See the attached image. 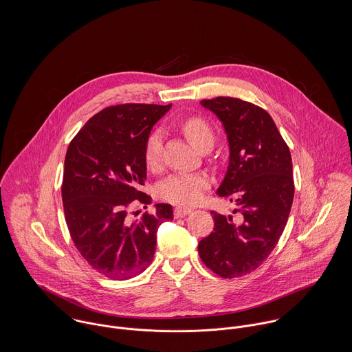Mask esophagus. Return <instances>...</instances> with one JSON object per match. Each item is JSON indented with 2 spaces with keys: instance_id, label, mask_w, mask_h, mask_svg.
Returning <instances> with one entry per match:
<instances>
[{
  "instance_id": "esophagus-1",
  "label": "esophagus",
  "mask_w": 352,
  "mask_h": 352,
  "mask_svg": "<svg viewBox=\"0 0 352 352\" xmlns=\"http://www.w3.org/2000/svg\"><path fill=\"white\" fill-rule=\"evenodd\" d=\"M192 210L191 208H187V207H176L173 214H175V218H183L186 215H188Z\"/></svg>"
}]
</instances>
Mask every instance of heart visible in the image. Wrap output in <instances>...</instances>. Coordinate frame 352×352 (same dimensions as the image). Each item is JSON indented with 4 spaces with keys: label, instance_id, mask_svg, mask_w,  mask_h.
I'll list each match as a JSON object with an SVG mask.
<instances>
[{
    "label": "heart",
    "instance_id": "heart-1",
    "mask_svg": "<svg viewBox=\"0 0 352 352\" xmlns=\"http://www.w3.org/2000/svg\"><path fill=\"white\" fill-rule=\"evenodd\" d=\"M183 131L199 151L211 149L214 145V130L211 124L203 118H188L183 123ZM161 148L162 133L161 130H154L145 145V162L151 170H158L161 168ZM208 186L210 177L204 172L175 173L158 184L157 194L162 201L168 203L190 206L201 199Z\"/></svg>",
    "mask_w": 352,
    "mask_h": 352
}]
</instances>
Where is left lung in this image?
Returning a JSON list of instances; mask_svg holds the SVG:
<instances>
[{"instance_id":"8db88e82","label":"left lung","mask_w":352,"mask_h":352,"mask_svg":"<svg viewBox=\"0 0 352 352\" xmlns=\"http://www.w3.org/2000/svg\"><path fill=\"white\" fill-rule=\"evenodd\" d=\"M201 104L219 118L229 142V166L217 194L233 201L240 214L211 211L214 229L198 252L221 278H240L263 264L285 230L294 199L292 154L258 105L223 96Z\"/></svg>"}]
</instances>
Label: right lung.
I'll return each instance as SVG.
<instances>
[{
  "label": "right lung",
  "mask_w": 352,
  "mask_h": 352,
  "mask_svg": "<svg viewBox=\"0 0 352 352\" xmlns=\"http://www.w3.org/2000/svg\"><path fill=\"white\" fill-rule=\"evenodd\" d=\"M172 104H119L94 115L72 140L62 182L65 219L72 240L99 274L126 280L151 265L157 229L173 219L172 206L155 204L133 221V207L151 204L145 145L151 127ZM140 211H135L138 214Z\"/></svg>",
  "instance_id": "right-lung-1"
}]
</instances>
